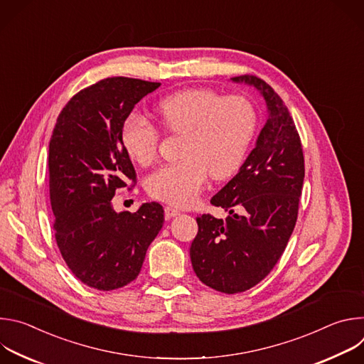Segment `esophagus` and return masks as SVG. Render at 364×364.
Segmentation results:
<instances>
[{
	"label": "esophagus",
	"instance_id": "obj_1",
	"mask_svg": "<svg viewBox=\"0 0 364 364\" xmlns=\"http://www.w3.org/2000/svg\"><path fill=\"white\" fill-rule=\"evenodd\" d=\"M164 213H166L167 218H174V216L180 215V210L176 209V207H173V205H166L164 207Z\"/></svg>",
	"mask_w": 364,
	"mask_h": 364
}]
</instances>
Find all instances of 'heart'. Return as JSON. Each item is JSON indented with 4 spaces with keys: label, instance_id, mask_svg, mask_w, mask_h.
Returning <instances> with one entry per match:
<instances>
[{
    "label": "heart",
    "instance_id": "obj_1",
    "mask_svg": "<svg viewBox=\"0 0 364 364\" xmlns=\"http://www.w3.org/2000/svg\"><path fill=\"white\" fill-rule=\"evenodd\" d=\"M154 111L168 134L183 135V159L152 173L146 190L154 198L183 207L197 200L209 176L226 180L240 168L257 125L249 99L223 96L205 87L174 92L163 97ZM121 139L138 164L146 167L157 160L161 135L145 118H127Z\"/></svg>",
    "mask_w": 364,
    "mask_h": 364
}]
</instances>
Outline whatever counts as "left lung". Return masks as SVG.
<instances>
[{"mask_svg": "<svg viewBox=\"0 0 364 364\" xmlns=\"http://www.w3.org/2000/svg\"><path fill=\"white\" fill-rule=\"evenodd\" d=\"M232 80L261 90L269 117L239 173L210 200L229 216L196 219L193 269L203 284L225 294L247 291L274 269L295 228L305 176L301 138L281 96L253 75Z\"/></svg>", "mask_w": 364, "mask_h": 364, "instance_id": "1", "label": "left lung"}]
</instances>
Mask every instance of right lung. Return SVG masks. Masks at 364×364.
<instances>
[{"label": "right lung", "instance_id": "add662e5", "mask_svg": "<svg viewBox=\"0 0 364 364\" xmlns=\"http://www.w3.org/2000/svg\"><path fill=\"white\" fill-rule=\"evenodd\" d=\"M161 83L107 77L77 92L58 117L48 145L50 203L59 250L85 285L112 291L132 282L149 243L164 225L159 203L117 213V190L136 184L122 125Z\"/></svg>", "mask_w": 364, "mask_h": 364}]
</instances>
